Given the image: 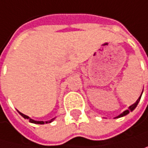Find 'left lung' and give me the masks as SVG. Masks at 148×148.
Returning <instances> with one entry per match:
<instances>
[{
  "mask_svg": "<svg viewBox=\"0 0 148 148\" xmlns=\"http://www.w3.org/2000/svg\"><path fill=\"white\" fill-rule=\"evenodd\" d=\"M140 97H140V98H139L138 100H137V102H136L135 103H133L132 105H131V106L129 107V110H125V111H124L122 114H120V115L119 116V117H117V118H121V117H123V116H125V115H127V114H128L130 111H132V110H133L136 108V106L138 105V103H139V100L140 99Z\"/></svg>",
  "mask_w": 148,
  "mask_h": 148,
  "instance_id": "obj_1",
  "label": "left lung"
}]
</instances>
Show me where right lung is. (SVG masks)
<instances>
[{
	"mask_svg": "<svg viewBox=\"0 0 148 148\" xmlns=\"http://www.w3.org/2000/svg\"><path fill=\"white\" fill-rule=\"evenodd\" d=\"M20 113V115L22 116L23 118H24V119H29V121L30 122V123H34V124H39V125H44V124H45V123H47V122H44V121H35V120H33V119H29L28 116H26V115H24V114H23V113H21V112H19ZM53 119H51V120H50L49 121V123H51L52 120Z\"/></svg>",
	"mask_w": 148,
	"mask_h": 148,
	"instance_id": "add662e5",
	"label": "right lung"
}]
</instances>
